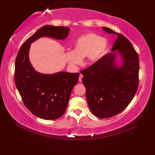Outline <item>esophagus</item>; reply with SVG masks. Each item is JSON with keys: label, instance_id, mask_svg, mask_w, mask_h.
I'll return each mask as SVG.
<instances>
[{"label": "esophagus", "instance_id": "1", "mask_svg": "<svg viewBox=\"0 0 155 155\" xmlns=\"http://www.w3.org/2000/svg\"><path fill=\"white\" fill-rule=\"evenodd\" d=\"M83 76L81 74H80L79 78H78V81H79V82H82V78H83Z\"/></svg>", "mask_w": 155, "mask_h": 155}]
</instances>
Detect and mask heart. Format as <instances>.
<instances>
[{"instance_id": "heart-1", "label": "heart", "mask_w": 155, "mask_h": 155, "mask_svg": "<svg viewBox=\"0 0 155 155\" xmlns=\"http://www.w3.org/2000/svg\"><path fill=\"white\" fill-rule=\"evenodd\" d=\"M74 47L73 50L65 52L66 59L72 67L80 64L83 57L88 64L97 62L107 51L108 42L99 35L87 33L78 37L74 42Z\"/></svg>"}]
</instances>
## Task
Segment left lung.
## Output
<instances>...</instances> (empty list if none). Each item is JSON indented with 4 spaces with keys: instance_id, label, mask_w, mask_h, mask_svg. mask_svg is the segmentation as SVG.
I'll list each match as a JSON object with an SVG mask.
<instances>
[{
    "instance_id": "1",
    "label": "left lung",
    "mask_w": 155,
    "mask_h": 155,
    "mask_svg": "<svg viewBox=\"0 0 155 155\" xmlns=\"http://www.w3.org/2000/svg\"><path fill=\"white\" fill-rule=\"evenodd\" d=\"M103 29L117 36L111 52L81 72L88 107L100 118L113 117L129 104L139 86V56L130 41L110 28Z\"/></svg>"
}]
</instances>
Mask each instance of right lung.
Wrapping results in <instances>:
<instances>
[{"instance_id": "1", "label": "right lung", "mask_w": 155, "mask_h": 155, "mask_svg": "<svg viewBox=\"0 0 155 155\" xmlns=\"http://www.w3.org/2000/svg\"><path fill=\"white\" fill-rule=\"evenodd\" d=\"M70 28L45 25L21 46L15 61V81L24 104L31 113L45 120H55L64 113L79 73L58 72L44 74L35 71L29 59L31 45L43 37L64 40Z\"/></svg>"}]
</instances>
